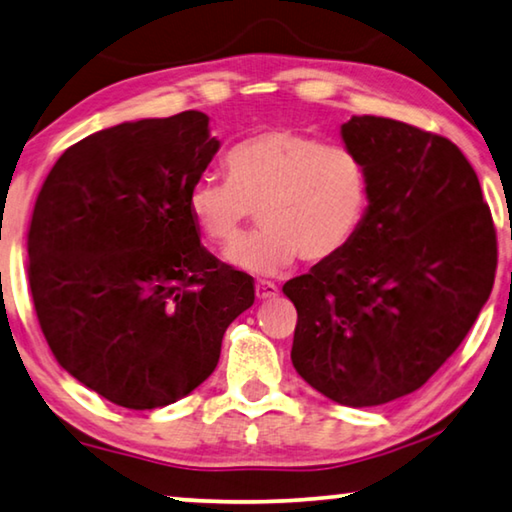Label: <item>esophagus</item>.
I'll return each instance as SVG.
<instances>
[{
    "mask_svg": "<svg viewBox=\"0 0 512 512\" xmlns=\"http://www.w3.org/2000/svg\"><path fill=\"white\" fill-rule=\"evenodd\" d=\"M279 295V286L272 281H256V297L258 299H274Z\"/></svg>",
    "mask_w": 512,
    "mask_h": 512,
    "instance_id": "obj_1",
    "label": "esophagus"
}]
</instances>
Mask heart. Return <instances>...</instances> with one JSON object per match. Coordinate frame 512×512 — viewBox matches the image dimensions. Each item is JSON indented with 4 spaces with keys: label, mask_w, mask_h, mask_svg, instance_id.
<instances>
[{
    "label": "heart",
    "mask_w": 512,
    "mask_h": 512,
    "mask_svg": "<svg viewBox=\"0 0 512 512\" xmlns=\"http://www.w3.org/2000/svg\"><path fill=\"white\" fill-rule=\"evenodd\" d=\"M229 179L201 174L186 208L195 229L231 245L258 211L263 226L226 251V261L272 274L299 256L306 265L338 258L370 211V172L354 149L292 129L256 133L229 149Z\"/></svg>",
    "instance_id": "heart-1"
}]
</instances>
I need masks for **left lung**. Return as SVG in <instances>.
<instances>
[{
	"instance_id": "8db88e82",
	"label": "left lung",
	"mask_w": 512,
	"mask_h": 512,
	"mask_svg": "<svg viewBox=\"0 0 512 512\" xmlns=\"http://www.w3.org/2000/svg\"><path fill=\"white\" fill-rule=\"evenodd\" d=\"M342 140L370 172V211L338 258L290 279L292 365L342 406L410 395L454 354L488 301L497 231L454 142L354 115Z\"/></svg>"
}]
</instances>
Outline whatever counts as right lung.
Listing matches in <instances>:
<instances>
[{
  "mask_svg": "<svg viewBox=\"0 0 512 512\" xmlns=\"http://www.w3.org/2000/svg\"><path fill=\"white\" fill-rule=\"evenodd\" d=\"M220 140L208 115L122 122L65 149L33 206L29 286L58 365L152 410L213 374L254 279L206 251L186 195Z\"/></svg>",
  "mask_w": 512,
  "mask_h": 512,
  "instance_id": "obj_1",
  "label": "right lung"
}]
</instances>
